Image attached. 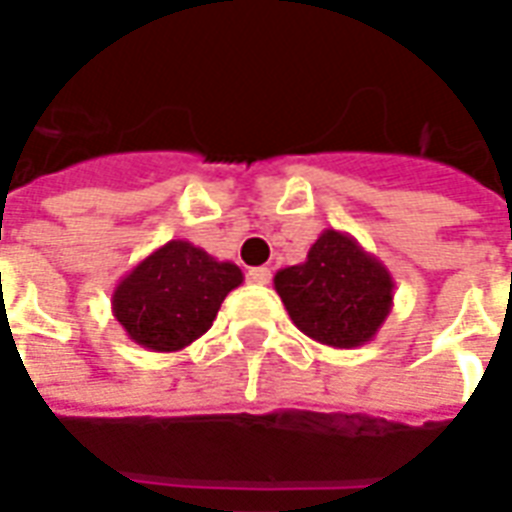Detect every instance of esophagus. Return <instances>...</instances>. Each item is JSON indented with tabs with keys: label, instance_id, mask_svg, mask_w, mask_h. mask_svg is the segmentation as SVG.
<instances>
[{
	"label": "esophagus",
	"instance_id": "34e87169",
	"mask_svg": "<svg viewBox=\"0 0 512 512\" xmlns=\"http://www.w3.org/2000/svg\"><path fill=\"white\" fill-rule=\"evenodd\" d=\"M249 282H255V285H268L271 282V268L266 266H257V268H249Z\"/></svg>",
	"mask_w": 512,
	"mask_h": 512
}]
</instances>
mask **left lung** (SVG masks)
<instances>
[{"label": "left lung", "mask_w": 512, "mask_h": 512, "mask_svg": "<svg viewBox=\"0 0 512 512\" xmlns=\"http://www.w3.org/2000/svg\"><path fill=\"white\" fill-rule=\"evenodd\" d=\"M274 290L307 337L332 348H359L392 312L395 279L354 235L323 230L304 263L279 268Z\"/></svg>", "instance_id": "1"}]
</instances>
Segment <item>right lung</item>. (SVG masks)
<instances>
[{"label": "right lung", "instance_id": "right-lung-1", "mask_svg": "<svg viewBox=\"0 0 512 512\" xmlns=\"http://www.w3.org/2000/svg\"><path fill=\"white\" fill-rule=\"evenodd\" d=\"M244 282L241 268L189 241H167L139 260L112 293L128 340L156 354L191 345L216 321L224 296Z\"/></svg>", "mask_w": 512, "mask_h": 512}]
</instances>
